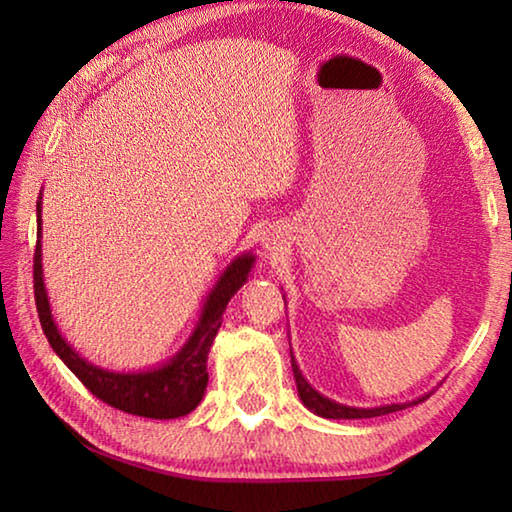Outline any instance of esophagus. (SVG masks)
<instances>
[{"label": "esophagus", "mask_w": 512, "mask_h": 512, "mask_svg": "<svg viewBox=\"0 0 512 512\" xmlns=\"http://www.w3.org/2000/svg\"><path fill=\"white\" fill-rule=\"evenodd\" d=\"M266 246H268V244H266Z\"/></svg>", "instance_id": "34e87169"}]
</instances>
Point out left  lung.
Returning a JSON list of instances; mask_svg holds the SVG:
<instances>
[{"label":"left lung","mask_w":512,"mask_h":512,"mask_svg":"<svg viewBox=\"0 0 512 512\" xmlns=\"http://www.w3.org/2000/svg\"><path fill=\"white\" fill-rule=\"evenodd\" d=\"M291 368H293V377H296V386H298V395L302 404L307 406L309 411H314L320 418H329V420H357V418H377V415H386V413H395L402 411L406 406H413L418 402H424L429 395L420 397V400L406 402V404H388V406H377V409H357V406H345L334 400H327L325 395H320L316 388L309 386V381L302 377V372L298 368L296 359H293L291 352Z\"/></svg>","instance_id":"8db88e82"}]
</instances>
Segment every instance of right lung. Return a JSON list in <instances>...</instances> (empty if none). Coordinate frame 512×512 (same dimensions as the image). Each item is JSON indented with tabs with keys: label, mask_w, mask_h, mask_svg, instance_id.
I'll list each match as a JSON object with an SVG mask.
<instances>
[{
	"label": "right lung",
	"mask_w": 512,
	"mask_h": 512,
	"mask_svg": "<svg viewBox=\"0 0 512 512\" xmlns=\"http://www.w3.org/2000/svg\"><path fill=\"white\" fill-rule=\"evenodd\" d=\"M40 201H38V241L36 253H33V293H36L38 318L45 332L47 341L54 352L63 359L65 366L83 381L88 391L99 397L101 402L115 409L140 415L151 420H173L192 413L201 404L207 388V354L214 343V336L219 332L223 311L228 307L230 298L244 287L248 280L250 268L255 264L253 253L239 255L216 280L214 289L207 296L203 314L198 318V325L189 341L183 345L176 357L160 368L146 372H110L79 357V352L72 350L58 327L54 323L49 309V298L42 280V246H40Z\"/></svg>",
	"instance_id": "add662e5"
}]
</instances>
